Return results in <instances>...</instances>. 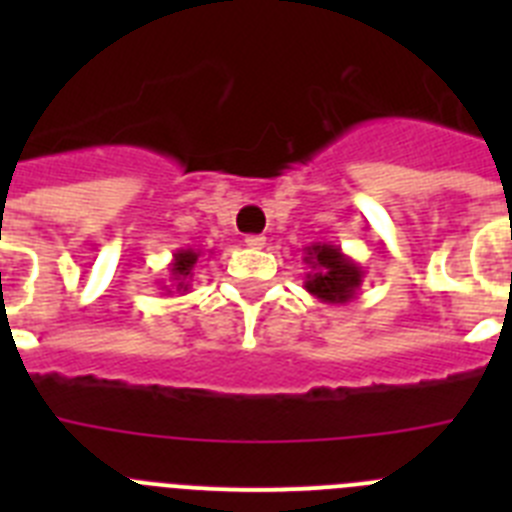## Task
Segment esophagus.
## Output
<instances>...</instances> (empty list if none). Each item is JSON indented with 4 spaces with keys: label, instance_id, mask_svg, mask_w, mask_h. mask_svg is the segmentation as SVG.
<instances>
[{
    "label": "esophagus",
    "instance_id": "esophagus-1",
    "mask_svg": "<svg viewBox=\"0 0 512 512\" xmlns=\"http://www.w3.org/2000/svg\"><path fill=\"white\" fill-rule=\"evenodd\" d=\"M246 246L248 248H264L266 238H264V235H246Z\"/></svg>",
    "mask_w": 512,
    "mask_h": 512
}]
</instances>
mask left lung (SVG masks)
Listing matches in <instances>:
<instances>
[{
	"mask_svg": "<svg viewBox=\"0 0 512 512\" xmlns=\"http://www.w3.org/2000/svg\"><path fill=\"white\" fill-rule=\"evenodd\" d=\"M302 261L310 269L305 274V289L328 305L351 302L364 282V269L341 248L330 246V243H310Z\"/></svg>",
	"mask_w": 512,
	"mask_h": 512,
	"instance_id": "1",
	"label": "left lung"
}]
</instances>
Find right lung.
<instances>
[{
  "label": "right lung",
  "instance_id": "right-lung-1",
  "mask_svg": "<svg viewBox=\"0 0 512 512\" xmlns=\"http://www.w3.org/2000/svg\"><path fill=\"white\" fill-rule=\"evenodd\" d=\"M202 256H205V253L194 251V248H179V251L174 253V259H171L169 264V274H171V287H174L176 292H184V295H187V289L192 287L189 282H192L194 277V266L200 264ZM166 287H169V284H164V289ZM166 292H171V289H166Z\"/></svg>",
  "mask_w": 512,
  "mask_h": 512
}]
</instances>
